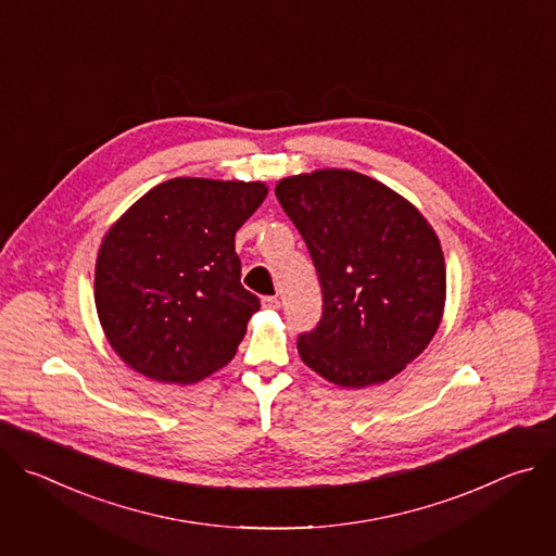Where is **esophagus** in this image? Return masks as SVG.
I'll use <instances>...</instances> for the list:
<instances>
[{
	"label": "esophagus",
	"mask_w": 556,
	"mask_h": 556,
	"mask_svg": "<svg viewBox=\"0 0 556 556\" xmlns=\"http://www.w3.org/2000/svg\"><path fill=\"white\" fill-rule=\"evenodd\" d=\"M262 305H264L266 309H279L281 303H279L277 296H264V299H262Z\"/></svg>",
	"instance_id": "34e87169"
}]
</instances>
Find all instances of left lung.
Wrapping results in <instances>:
<instances>
[{"label":"left lung","instance_id":"1","mask_svg":"<svg viewBox=\"0 0 556 556\" xmlns=\"http://www.w3.org/2000/svg\"><path fill=\"white\" fill-rule=\"evenodd\" d=\"M324 292L321 321L296 341L301 361L339 387L401 374L435 337L446 299L440 240L422 213L348 169L279 180Z\"/></svg>","mask_w":556,"mask_h":556}]
</instances>
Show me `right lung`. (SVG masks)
<instances>
[{
	"instance_id": "add662e5",
	"label": "right lung",
	"mask_w": 556,
	"mask_h": 556,
	"mask_svg": "<svg viewBox=\"0 0 556 556\" xmlns=\"http://www.w3.org/2000/svg\"><path fill=\"white\" fill-rule=\"evenodd\" d=\"M266 195L264 182L174 178L112 224L94 301L110 345L131 369L189 384L235 356L260 309L240 281L235 232Z\"/></svg>"
}]
</instances>
